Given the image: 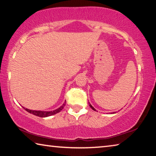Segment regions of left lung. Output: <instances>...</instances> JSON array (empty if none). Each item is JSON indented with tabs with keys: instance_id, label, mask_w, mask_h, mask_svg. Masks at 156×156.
Instances as JSON below:
<instances>
[{
	"instance_id": "obj_1",
	"label": "left lung",
	"mask_w": 156,
	"mask_h": 156,
	"mask_svg": "<svg viewBox=\"0 0 156 156\" xmlns=\"http://www.w3.org/2000/svg\"><path fill=\"white\" fill-rule=\"evenodd\" d=\"M89 105H90V107L92 109V110H94V111H96V110H95V109L93 108V107H92V105L90 104V103H89Z\"/></svg>"
}]
</instances>
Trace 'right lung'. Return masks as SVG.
<instances>
[{
    "label": "right lung",
    "instance_id": "right-lung-1",
    "mask_svg": "<svg viewBox=\"0 0 156 156\" xmlns=\"http://www.w3.org/2000/svg\"><path fill=\"white\" fill-rule=\"evenodd\" d=\"M66 101H65L64 104H63L61 107H59V108H57V109H56V110H55L53 111H37V110H29V109L24 108H23L27 112H29L30 114H34V115H35V116H37L39 117H47L49 116L54 115V114L58 113L60 111L62 110L63 108H64V106L66 105Z\"/></svg>",
    "mask_w": 156,
    "mask_h": 156
}]
</instances>
